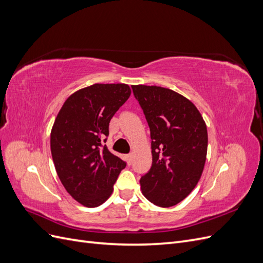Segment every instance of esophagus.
Segmentation results:
<instances>
[{
	"label": "esophagus",
	"mask_w": 263,
	"mask_h": 263,
	"mask_svg": "<svg viewBox=\"0 0 263 263\" xmlns=\"http://www.w3.org/2000/svg\"><path fill=\"white\" fill-rule=\"evenodd\" d=\"M126 160H127V162H128V164H130L132 161H133V155H127L126 156Z\"/></svg>",
	"instance_id": "34e87169"
}]
</instances>
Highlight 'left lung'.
Masks as SVG:
<instances>
[{
	"label": "left lung",
	"mask_w": 263,
	"mask_h": 263,
	"mask_svg": "<svg viewBox=\"0 0 263 263\" xmlns=\"http://www.w3.org/2000/svg\"><path fill=\"white\" fill-rule=\"evenodd\" d=\"M150 128L153 165L140 179L141 192L161 208L177 205L200 181L208 155V128L196 106L157 85H132Z\"/></svg>",
	"instance_id": "1"
}]
</instances>
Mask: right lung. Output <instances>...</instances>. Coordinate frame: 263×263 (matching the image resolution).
<instances>
[{"instance_id":"obj_1","label":"right lung","mask_w":263,"mask_h":263,"mask_svg":"<svg viewBox=\"0 0 263 263\" xmlns=\"http://www.w3.org/2000/svg\"><path fill=\"white\" fill-rule=\"evenodd\" d=\"M130 93L124 83L92 84L71 94L54 119L50 149L55 171L67 192L85 208L107 200L126 166L101 144L108 136L110 119Z\"/></svg>"}]
</instances>
